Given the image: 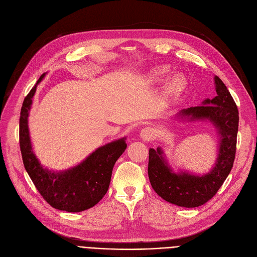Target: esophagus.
Instances as JSON below:
<instances>
[{"instance_id":"1","label":"esophagus","mask_w":257,"mask_h":257,"mask_svg":"<svg viewBox=\"0 0 257 257\" xmlns=\"http://www.w3.org/2000/svg\"><path fill=\"white\" fill-rule=\"evenodd\" d=\"M140 137L141 139H143L144 141H149V140H152L154 138V131L147 127V128H144L141 130V133H140Z\"/></svg>"}]
</instances>
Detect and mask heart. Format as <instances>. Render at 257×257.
<instances>
[{
	"label": "heart",
	"mask_w": 257,
	"mask_h": 257,
	"mask_svg": "<svg viewBox=\"0 0 257 257\" xmlns=\"http://www.w3.org/2000/svg\"><path fill=\"white\" fill-rule=\"evenodd\" d=\"M167 73H168V70H167L165 67H156L155 69L151 71V79L154 82L162 81ZM185 85H186V82L184 80V77L177 75L169 83L168 90H167V92H168L170 96H176L183 91Z\"/></svg>",
	"instance_id": "heart-1"
}]
</instances>
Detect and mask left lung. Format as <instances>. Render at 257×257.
Returning a JSON list of instances; mask_svg holds the SVG:
<instances>
[{
	"label": "left lung",
	"mask_w": 257,
	"mask_h": 257,
	"mask_svg": "<svg viewBox=\"0 0 257 257\" xmlns=\"http://www.w3.org/2000/svg\"><path fill=\"white\" fill-rule=\"evenodd\" d=\"M216 96L203 105L183 109L178 117L189 120L208 119L219 135V148L212 170L202 176L188 172L175 173L161 148H150L148 175L153 190L167 202L185 208L206 204L213 197L229 175L236 152L238 110L226 85L215 75Z\"/></svg>",
	"instance_id": "8db88e82"
}]
</instances>
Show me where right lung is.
Returning <instances> with one entry per match:
<instances>
[{
	"mask_svg": "<svg viewBox=\"0 0 257 257\" xmlns=\"http://www.w3.org/2000/svg\"><path fill=\"white\" fill-rule=\"evenodd\" d=\"M37 84L26 95L20 116V148L25 169L43 198L61 211L81 212L96 205L107 193L111 174L117 159L127 148L126 138L97 148L88 158L71 169L54 172L41 165L32 151L28 129V115L36 93Z\"/></svg>",
	"mask_w": 257,
	"mask_h": 257,
	"instance_id": "1",
	"label": "right lung"
}]
</instances>
